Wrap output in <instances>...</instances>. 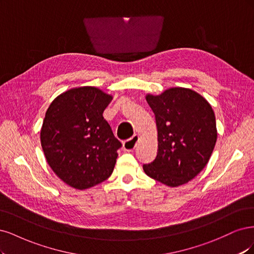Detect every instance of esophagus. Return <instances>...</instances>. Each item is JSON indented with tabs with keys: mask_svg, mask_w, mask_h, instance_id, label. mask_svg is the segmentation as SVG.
<instances>
[{
	"mask_svg": "<svg viewBox=\"0 0 254 254\" xmlns=\"http://www.w3.org/2000/svg\"><path fill=\"white\" fill-rule=\"evenodd\" d=\"M138 140H139V136L135 134L133 137H130L129 139H127V140L124 142V150L127 152H132L133 150H135Z\"/></svg>",
	"mask_w": 254,
	"mask_h": 254,
	"instance_id": "1",
	"label": "esophagus"
}]
</instances>
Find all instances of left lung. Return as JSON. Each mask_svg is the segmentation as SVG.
Returning a JSON list of instances; mask_svg holds the SVG:
<instances>
[{"label": "left lung", "mask_w": 254, "mask_h": 254, "mask_svg": "<svg viewBox=\"0 0 254 254\" xmlns=\"http://www.w3.org/2000/svg\"><path fill=\"white\" fill-rule=\"evenodd\" d=\"M145 99L156 118L158 152L143 165L144 173L168 187L185 185L207 166L214 150V112L201 95L185 87L146 94Z\"/></svg>", "instance_id": "obj_1"}]
</instances>
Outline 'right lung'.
Instances as JSON below:
<instances>
[{"mask_svg":"<svg viewBox=\"0 0 254 254\" xmlns=\"http://www.w3.org/2000/svg\"><path fill=\"white\" fill-rule=\"evenodd\" d=\"M113 96L95 86L73 87L55 98L41 127L47 163L62 182L77 190L108 179L121 142L103 118Z\"/></svg>","mask_w":254,"mask_h":254,"instance_id":"add662e5","label":"right lung"}]
</instances>
